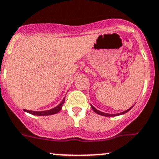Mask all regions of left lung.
Segmentation results:
<instances>
[{
  "label": "left lung",
  "instance_id": "obj_1",
  "mask_svg": "<svg viewBox=\"0 0 159 159\" xmlns=\"http://www.w3.org/2000/svg\"><path fill=\"white\" fill-rule=\"evenodd\" d=\"M91 107H92V109H93V111H94L95 113H97V114H100V115H102V116H106V117H114V116H117V115H120V114H125V113H126V112H128V111H129V110H130V109L132 108V107H133V106H132V107H131V108H129V110H125V111H124V112H122V113H120V114H106V113L101 112V111H99V110H97V109H95L94 107H93V106H91Z\"/></svg>",
  "mask_w": 159,
  "mask_h": 159
}]
</instances>
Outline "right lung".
<instances>
[{
	"label": "right lung",
	"instance_id": "1",
	"mask_svg": "<svg viewBox=\"0 0 159 159\" xmlns=\"http://www.w3.org/2000/svg\"><path fill=\"white\" fill-rule=\"evenodd\" d=\"M65 102V98L63 99L62 102L60 103L57 106H56L55 108L51 109V110H45V111H32V110H25V111L26 112L30 113V114H34V115H37V116H47V115H51V114H55L57 113H58L61 108H62V106Z\"/></svg>",
	"mask_w": 159,
	"mask_h": 159
}]
</instances>
